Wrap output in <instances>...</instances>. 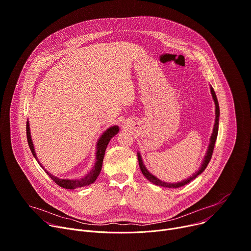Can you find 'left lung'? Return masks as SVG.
Instances as JSON below:
<instances>
[{
  "mask_svg": "<svg viewBox=\"0 0 251 251\" xmlns=\"http://www.w3.org/2000/svg\"><path fill=\"white\" fill-rule=\"evenodd\" d=\"M210 92H211V95H212V98H213V101H214V104H215V123H214V127H213V131H212V134H211V137H210V140H209V145H208V149L206 151V154H205L203 160H202V163L200 165V167L198 168L197 171H195V173L192 174V176L188 177L187 179H184L182 180L180 182H174V183H171V182H165V181H162L159 178H157L156 176H154L153 174H151L148 169L146 168V166L144 165L143 163V160H142V157L140 155L139 152H137V156H138V161H139V167L143 173V175L150 181L152 182L153 184L155 185H158V186H163V187H168V188H178V187H181V186H184L186 184H188L189 182H191L192 180H194L199 174H201L205 168L207 167L210 159L212 157V153H213V149H214V145H215V141H216V138H217V134H218V125H219V105H218V101H217V98H216V94L214 92V90L212 88V86H210Z\"/></svg>",
  "mask_w": 251,
  "mask_h": 251,
  "instance_id": "1",
  "label": "left lung"
}]
</instances>
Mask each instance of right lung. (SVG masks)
<instances>
[{"instance_id": "1", "label": "right lung", "mask_w": 251, "mask_h": 251, "mask_svg": "<svg viewBox=\"0 0 251 251\" xmlns=\"http://www.w3.org/2000/svg\"><path fill=\"white\" fill-rule=\"evenodd\" d=\"M27 139H28V144L29 147L32 151L33 156L35 157L36 160L38 161V163L40 164V166L45 170L53 181H55V183L58 184L59 186L65 188V189H75V188H80V187H84V186H88L90 184H92L95 182V180L97 179V177L99 176L101 169H102V164H103V159H104V155H105V151L107 148L108 143L110 142V140L115 136L118 132H119V127L117 125H114L109 127L101 136L100 138L97 141V145H96V162L93 166V168L90 170V172H88L85 176L81 177V178H75V179H63V178H59L53 174H51L48 170L45 169L43 167V165L39 162L38 157L36 155L35 152V148H34V144L31 138V132H30V124L29 121H27Z\"/></svg>"}]
</instances>
